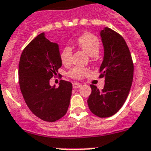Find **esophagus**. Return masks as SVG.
<instances>
[{"mask_svg":"<svg viewBox=\"0 0 151 151\" xmlns=\"http://www.w3.org/2000/svg\"><path fill=\"white\" fill-rule=\"evenodd\" d=\"M81 84L80 83H72V86L74 89H77V88H79L81 87Z\"/></svg>","mask_w":151,"mask_h":151,"instance_id":"esophagus-1","label":"esophagus"}]
</instances>
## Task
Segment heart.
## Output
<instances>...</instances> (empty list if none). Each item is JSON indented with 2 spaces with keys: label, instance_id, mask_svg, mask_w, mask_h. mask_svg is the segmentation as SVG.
<instances>
[{
  "label": "heart",
  "instance_id": "obj_1",
  "mask_svg": "<svg viewBox=\"0 0 151 151\" xmlns=\"http://www.w3.org/2000/svg\"><path fill=\"white\" fill-rule=\"evenodd\" d=\"M77 44L79 48H81L89 56L91 57L92 60H96L99 54L100 46H101V43L99 40L97 39V37H95L94 35L86 33L79 37L77 41ZM72 47L69 46L64 47L60 54L61 63L63 64L64 65H69L72 62ZM88 73H89V70L87 68L75 67L71 69L68 75L73 79H80L83 76H86Z\"/></svg>",
  "mask_w": 151,
  "mask_h": 151
}]
</instances>
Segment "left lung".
Returning <instances> with one entry per match:
<instances>
[{
    "label": "left lung",
    "mask_w": 151,
    "mask_h": 151,
    "mask_svg": "<svg viewBox=\"0 0 151 151\" xmlns=\"http://www.w3.org/2000/svg\"><path fill=\"white\" fill-rule=\"evenodd\" d=\"M100 36L104 47L100 77L104 78L105 84L102 90L90 85L92 92L87 103L93 114L107 118L116 114L127 98L133 79V63L129 49L121 35L104 27Z\"/></svg>",
    "instance_id": "8db88e82"
}]
</instances>
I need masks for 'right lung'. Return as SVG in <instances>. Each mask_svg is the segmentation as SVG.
I'll use <instances>...</instances> for the list:
<instances>
[{
    "label": "right lung",
    "instance_id": "1",
    "mask_svg": "<svg viewBox=\"0 0 151 151\" xmlns=\"http://www.w3.org/2000/svg\"><path fill=\"white\" fill-rule=\"evenodd\" d=\"M61 67L58 43L42 32L22 53L19 65L20 90L28 108L46 122H55L66 114L72 96V84L61 80L59 86L50 85Z\"/></svg>",
    "mask_w": 151,
    "mask_h": 151
}]
</instances>
